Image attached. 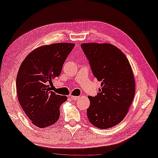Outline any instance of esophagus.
<instances>
[{"instance_id":"1","label":"esophagus","mask_w":158,"mask_h":158,"mask_svg":"<svg viewBox=\"0 0 158 158\" xmlns=\"http://www.w3.org/2000/svg\"><path fill=\"white\" fill-rule=\"evenodd\" d=\"M70 98H71L72 100H73V101H77V100H78V99H79V96H70Z\"/></svg>"}]
</instances>
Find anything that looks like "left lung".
Wrapping results in <instances>:
<instances>
[{
    "mask_svg": "<svg viewBox=\"0 0 158 158\" xmlns=\"http://www.w3.org/2000/svg\"><path fill=\"white\" fill-rule=\"evenodd\" d=\"M94 77L102 89L97 96H89L87 110L89 121L99 129L111 128L126 116L135 96V85L132 68L124 54L109 43H82Z\"/></svg>",
    "mask_w": 158,
    "mask_h": 158,
    "instance_id": "8db88e82",
    "label": "left lung"
}]
</instances>
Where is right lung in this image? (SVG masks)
I'll return each instance as SVG.
<instances>
[{
  "label": "right lung",
  "instance_id": "obj_1",
  "mask_svg": "<svg viewBox=\"0 0 158 158\" xmlns=\"http://www.w3.org/2000/svg\"><path fill=\"white\" fill-rule=\"evenodd\" d=\"M74 45L60 43L39 47L25 58L19 68L16 79L19 102L33 124L40 128L58 121L61 104L67 100V96L51 91L49 85L60 75Z\"/></svg>",
  "mask_w": 158,
  "mask_h": 158
}]
</instances>
